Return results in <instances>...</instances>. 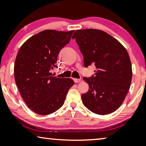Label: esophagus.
Here are the masks:
<instances>
[{
  "label": "esophagus",
  "instance_id": "obj_1",
  "mask_svg": "<svg viewBox=\"0 0 146 146\" xmlns=\"http://www.w3.org/2000/svg\"><path fill=\"white\" fill-rule=\"evenodd\" d=\"M73 80H74V82H75V83L80 82L81 81H82V80H81V79H79V78H74Z\"/></svg>",
  "mask_w": 146,
  "mask_h": 146
}]
</instances>
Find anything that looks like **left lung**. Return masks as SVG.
I'll list each match as a JSON object with an SVG mask.
<instances>
[{
  "label": "left lung",
  "mask_w": 146,
  "mask_h": 146,
  "mask_svg": "<svg viewBox=\"0 0 146 146\" xmlns=\"http://www.w3.org/2000/svg\"><path fill=\"white\" fill-rule=\"evenodd\" d=\"M72 38L82 53L85 67H96L95 76L83 78L90 88L82 94L83 104L98 115L114 112L122 105L131 82L132 66L126 49L100 29L76 30Z\"/></svg>",
  "instance_id": "obj_1"
}]
</instances>
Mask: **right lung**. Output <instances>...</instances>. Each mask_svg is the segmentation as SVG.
Returning <instances> with one entry per match:
<instances>
[{"mask_svg": "<svg viewBox=\"0 0 146 146\" xmlns=\"http://www.w3.org/2000/svg\"><path fill=\"white\" fill-rule=\"evenodd\" d=\"M74 30L46 29L34 35L20 48L14 66L15 80L22 98L36 114H51L64 104L71 78L53 76L60 51L69 43Z\"/></svg>", "mask_w": 146, "mask_h": 146, "instance_id": "1", "label": "right lung"}]
</instances>
